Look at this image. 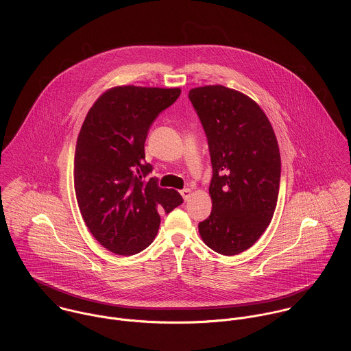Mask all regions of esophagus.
Returning a JSON list of instances; mask_svg holds the SVG:
<instances>
[{
    "instance_id": "obj_1",
    "label": "esophagus",
    "mask_w": 351,
    "mask_h": 351,
    "mask_svg": "<svg viewBox=\"0 0 351 351\" xmlns=\"http://www.w3.org/2000/svg\"><path fill=\"white\" fill-rule=\"evenodd\" d=\"M180 193H181V196H182V199H184V200L186 201V200H189V197H191V193H192V191H191V189H189V188H185V189H182V191H181V192H180Z\"/></svg>"
}]
</instances>
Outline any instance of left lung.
I'll use <instances>...</instances> for the list:
<instances>
[{"instance_id":"left-lung-1","label":"left lung","mask_w":351,"mask_h":351,"mask_svg":"<svg viewBox=\"0 0 351 351\" xmlns=\"http://www.w3.org/2000/svg\"><path fill=\"white\" fill-rule=\"evenodd\" d=\"M212 163L210 215L199 223L204 243L219 254L250 249L271 221L280 191L281 156L263 110L221 85L189 92Z\"/></svg>"}]
</instances>
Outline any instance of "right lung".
Here are the masks:
<instances>
[{
	"instance_id": "obj_1",
	"label": "right lung",
	"mask_w": 351,
	"mask_h": 351,
	"mask_svg": "<svg viewBox=\"0 0 351 351\" xmlns=\"http://www.w3.org/2000/svg\"><path fill=\"white\" fill-rule=\"evenodd\" d=\"M180 89L117 86L105 92L86 114L74 154L77 202L92 235L119 255H134L155 239L160 217L184 200L146 180L151 124L180 97Z\"/></svg>"
}]
</instances>
